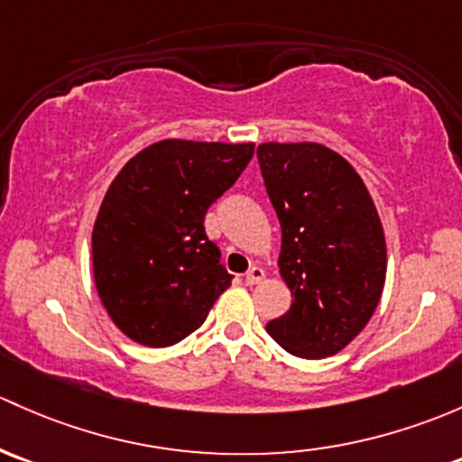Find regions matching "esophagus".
<instances>
[{
  "mask_svg": "<svg viewBox=\"0 0 462 462\" xmlns=\"http://www.w3.org/2000/svg\"><path fill=\"white\" fill-rule=\"evenodd\" d=\"M263 279H265V272H263V268H259V265H252L245 274L247 285H256V283H261Z\"/></svg>",
  "mask_w": 462,
  "mask_h": 462,
  "instance_id": "1",
  "label": "esophagus"
}]
</instances>
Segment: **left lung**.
<instances>
[{"label": "left lung", "instance_id": "1", "mask_svg": "<svg viewBox=\"0 0 462 462\" xmlns=\"http://www.w3.org/2000/svg\"><path fill=\"white\" fill-rule=\"evenodd\" d=\"M281 223V279L292 292L268 334L299 358L338 354L370 323L381 300L387 247L361 174L317 142L256 148Z\"/></svg>", "mask_w": 462, "mask_h": 462}]
</instances>
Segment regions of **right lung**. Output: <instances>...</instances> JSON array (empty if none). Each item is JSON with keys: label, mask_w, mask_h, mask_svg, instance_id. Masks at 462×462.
Listing matches in <instances>:
<instances>
[{"label": "right lung", "mask_w": 462, "mask_h": 462, "mask_svg": "<svg viewBox=\"0 0 462 462\" xmlns=\"http://www.w3.org/2000/svg\"><path fill=\"white\" fill-rule=\"evenodd\" d=\"M252 154L254 143L163 139L113 179L92 227V274L108 317L134 343L174 346L230 288L203 218Z\"/></svg>", "instance_id": "right-lung-1"}]
</instances>
